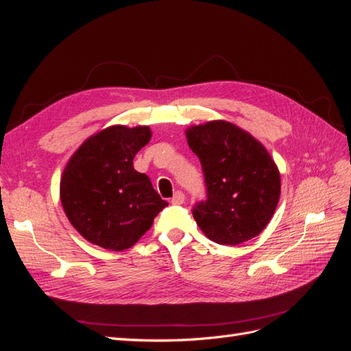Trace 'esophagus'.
I'll list each match as a JSON object with an SVG mask.
<instances>
[{"mask_svg":"<svg viewBox=\"0 0 351 351\" xmlns=\"http://www.w3.org/2000/svg\"><path fill=\"white\" fill-rule=\"evenodd\" d=\"M184 199H186V196H184L183 192H176L173 199H171V202H173V204H176V205H180V204H183Z\"/></svg>","mask_w":351,"mask_h":351,"instance_id":"1","label":"esophagus"}]
</instances>
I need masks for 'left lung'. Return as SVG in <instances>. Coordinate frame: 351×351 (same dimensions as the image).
I'll use <instances>...</instances> for the list:
<instances>
[{"instance_id": "1", "label": "left lung", "mask_w": 351, "mask_h": 351, "mask_svg": "<svg viewBox=\"0 0 351 351\" xmlns=\"http://www.w3.org/2000/svg\"><path fill=\"white\" fill-rule=\"evenodd\" d=\"M186 137L208 189V199L193 208L202 232L228 246L261 234L281 195L280 169L267 147L226 120L190 125Z\"/></svg>"}]
</instances>
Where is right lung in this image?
<instances>
[{"label":"right lung","mask_w":351,"mask_h":351,"mask_svg":"<svg viewBox=\"0 0 351 351\" xmlns=\"http://www.w3.org/2000/svg\"><path fill=\"white\" fill-rule=\"evenodd\" d=\"M151 137L149 125L115 124L88 137L70 156L60 199L70 224L89 243L114 252L130 249L168 205L149 177L133 167Z\"/></svg>","instance_id":"obj_1"}]
</instances>
